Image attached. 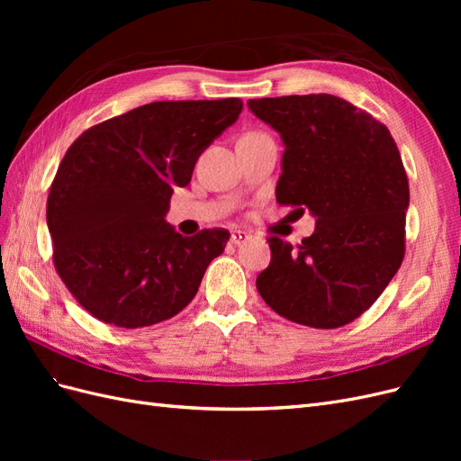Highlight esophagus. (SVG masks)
<instances>
[{
    "mask_svg": "<svg viewBox=\"0 0 461 461\" xmlns=\"http://www.w3.org/2000/svg\"><path fill=\"white\" fill-rule=\"evenodd\" d=\"M249 239H252V236H249L248 232H244V230H234V232L230 234V244L240 246V244H246Z\"/></svg>",
    "mask_w": 461,
    "mask_h": 461,
    "instance_id": "esophagus-1",
    "label": "esophagus"
}]
</instances>
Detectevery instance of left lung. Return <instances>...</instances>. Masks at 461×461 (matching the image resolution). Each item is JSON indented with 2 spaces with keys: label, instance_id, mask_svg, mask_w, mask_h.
Here are the masks:
<instances>
[{
  "label": "left lung",
  "instance_id": "1",
  "mask_svg": "<svg viewBox=\"0 0 461 461\" xmlns=\"http://www.w3.org/2000/svg\"><path fill=\"white\" fill-rule=\"evenodd\" d=\"M281 132L276 203L317 217L296 248L269 236L271 263L258 275L265 303L292 323L339 329L367 312L406 254L408 175L390 131L330 94L249 100Z\"/></svg>",
  "mask_w": 461,
  "mask_h": 461
}]
</instances>
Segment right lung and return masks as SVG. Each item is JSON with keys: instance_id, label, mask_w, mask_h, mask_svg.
<instances>
[{"instance_id": "1", "label": "right lung", "mask_w": 461, "mask_h": 461, "mask_svg": "<svg viewBox=\"0 0 461 461\" xmlns=\"http://www.w3.org/2000/svg\"><path fill=\"white\" fill-rule=\"evenodd\" d=\"M240 111L239 97L151 102L94 124L67 149L46 217L55 271L90 315L140 329L175 317L196 296L230 234L183 236L165 213L200 153Z\"/></svg>"}]
</instances>
